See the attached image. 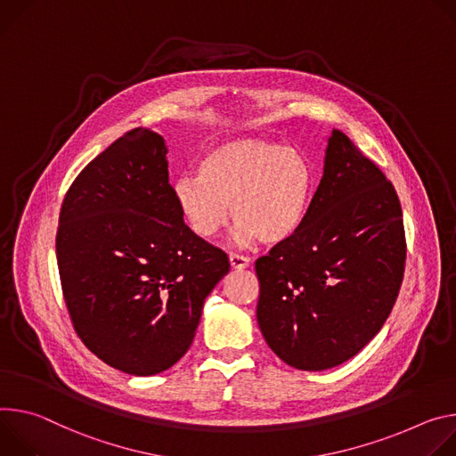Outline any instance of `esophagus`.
I'll use <instances>...</instances> for the list:
<instances>
[{
	"label": "esophagus",
	"mask_w": 456,
	"mask_h": 456,
	"mask_svg": "<svg viewBox=\"0 0 456 456\" xmlns=\"http://www.w3.org/2000/svg\"><path fill=\"white\" fill-rule=\"evenodd\" d=\"M230 266L233 270H244V268L249 266V259L242 257V256H237V254H232L230 256Z\"/></svg>",
	"instance_id": "1"
}]
</instances>
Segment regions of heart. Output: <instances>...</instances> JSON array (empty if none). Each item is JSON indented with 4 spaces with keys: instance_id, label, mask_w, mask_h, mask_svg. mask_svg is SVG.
I'll return each mask as SVG.
<instances>
[{
    "instance_id": "b5f03b06",
    "label": "heart",
    "mask_w": 456,
    "mask_h": 456,
    "mask_svg": "<svg viewBox=\"0 0 456 456\" xmlns=\"http://www.w3.org/2000/svg\"><path fill=\"white\" fill-rule=\"evenodd\" d=\"M314 193L312 163L297 150L257 137L210 148L199 163V175L186 174L172 184L175 207L197 237L214 239L232 214L239 244L289 240L305 224Z\"/></svg>"
}]
</instances>
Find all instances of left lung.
I'll return each mask as SVG.
<instances>
[{
    "instance_id": "obj_1",
    "label": "left lung",
    "mask_w": 456,
    "mask_h": 456,
    "mask_svg": "<svg viewBox=\"0 0 456 456\" xmlns=\"http://www.w3.org/2000/svg\"><path fill=\"white\" fill-rule=\"evenodd\" d=\"M403 263L406 239L393 184L333 128L305 224L256 263L265 340L302 371L349 361L389 317Z\"/></svg>"
}]
</instances>
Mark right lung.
Masks as SVG:
<instances>
[{"mask_svg":"<svg viewBox=\"0 0 456 456\" xmlns=\"http://www.w3.org/2000/svg\"><path fill=\"white\" fill-rule=\"evenodd\" d=\"M165 137L135 128L114 141L65 195L56 256L85 346L135 377L172 368L195 337L207 297L230 272L223 249L183 221Z\"/></svg>","mask_w":456,"mask_h":456,"instance_id":"add662e5","label":"right lung"}]
</instances>
